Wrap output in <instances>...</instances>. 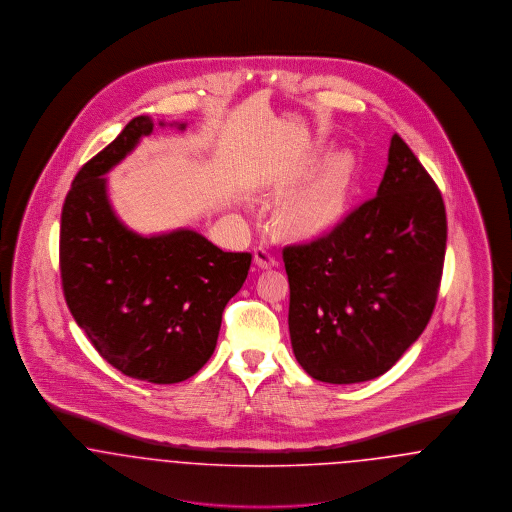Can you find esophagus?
Wrapping results in <instances>:
<instances>
[{"instance_id":"1","label":"esophagus","mask_w":512,"mask_h":512,"mask_svg":"<svg viewBox=\"0 0 512 512\" xmlns=\"http://www.w3.org/2000/svg\"><path fill=\"white\" fill-rule=\"evenodd\" d=\"M253 261H255V267L261 268V270H268V268H272L276 265L274 257L270 255V251L265 249V247H257V249H255Z\"/></svg>"}]
</instances>
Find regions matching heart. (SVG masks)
I'll use <instances>...</instances> for the list:
<instances>
[{
    "label": "heart",
    "mask_w": 512,
    "mask_h": 512,
    "mask_svg": "<svg viewBox=\"0 0 512 512\" xmlns=\"http://www.w3.org/2000/svg\"><path fill=\"white\" fill-rule=\"evenodd\" d=\"M315 159H307L284 172L276 184V192H290L303 182L313 169ZM357 159L349 151H340L326 159L317 174L278 209L276 224L284 238L293 242H313L338 228L349 205Z\"/></svg>",
    "instance_id": "heart-1"
}]
</instances>
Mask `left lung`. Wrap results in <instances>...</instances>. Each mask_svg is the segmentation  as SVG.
Returning <instances> with one entry per match:
<instances>
[{"instance_id": "left-lung-1", "label": "left lung", "mask_w": 512, "mask_h": 512, "mask_svg": "<svg viewBox=\"0 0 512 512\" xmlns=\"http://www.w3.org/2000/svg\"><path fill=\"white\" fill-rule=\"evenodd\" d=\"M445 242L438 186L393 134L376 197L328 236L284 249L297 363L328 384L388 372L432 317Z\"/></svg>"}]
</instances>
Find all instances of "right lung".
Segmentation results:
<instances>
[{
    "mask_svg": "<svg viewBox=\"0 0 512 512\" xmlns=\"http://www.w3.org/2000/svg\"><path fill=\"white\" fill-rule=\"evenodd\" d=\"M186 130L188 122L159 121ZM155 121L140 115L74 178L61 213L59 261L67 305L99 355L124 376L176 384L209 361L226 303L249 253H226L192 228L138 234L115 213L107 172Z\"/></svg>",
    "mask_w": 512,
    "mask_h": 512,
    "instance_id": "obj_1",
    "label": "right lung"
}]
</instances>
